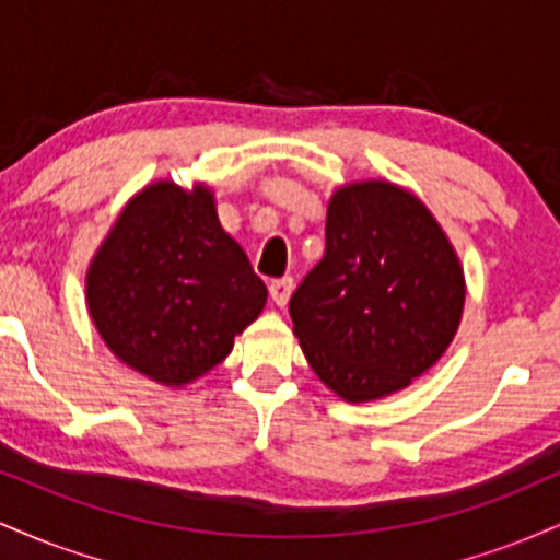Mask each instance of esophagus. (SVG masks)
Wrapping results in <instances>:
<instances>
[{
    "instance_id": "34e87169",
    "label": "esophagus",
    "mask_w": 560,
    "mask_h": 560,
    "mask_svg": "<svg viewBox=\"0 0 560 560\" xmlns=\"http://www.w3.org/2000/svg\"><path fill=\"white\" fill-rule=\"evenodd\" d=\"M292 289H294V279L292 276H284V279H273L271 287H268V292H271V300L276 305L284 307L289 302V294H292Z\"/></svg>"
}]
</instances>
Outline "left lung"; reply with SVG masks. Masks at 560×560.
<instances>
[{"mask_svg": "<svg viewBox=\"0 0 560 560\" xmlns=\"http://www.w3.org/2000/svg\"><path fill=\"white\" fill-rule=\"evenodd\" d=\"M464 273L447 236L410 191L350 184L331 197L326 253L289 300L320 382L347 402L408 387L453 342Z\"/></svg>", "mask_w": 560, "mask_h": 560, "instance_id": "8db88e82", "label": "left lung"}]
</instances>
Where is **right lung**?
<instances>
[{
    "mask_svg": "<svg viewBox=\"0 0 560 560\" xmlns=\"http://www.w3.org/2000/svg\"><path fill=\"white\" fill-rule=\"evenodd\" d=\"M266 294L218 223L213 195L171 182L128 202L86 276L89 313L107 347L171 387L221 363Z\"/></svg>",
    "mask_w": 560,
    "mask_h": 560,
    "instance_id": "right-lung-1",
    "label": "right lung"
}]
</instances>
